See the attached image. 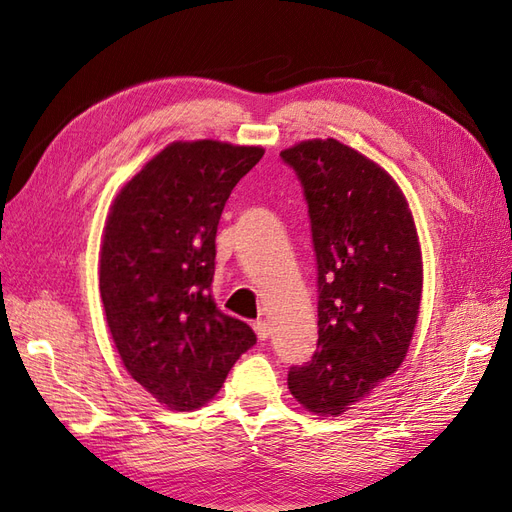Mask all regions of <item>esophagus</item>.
Returning <instances> with one entry per match:
<instances>
[{
    "label": "esophagus",
    "instance_id": "esophagus-1",
    "mask_svg": "<svg viewBox=\"0 0 512 512\" xmlns=\"http://www.w3.org/2000/svg\"><path fill=\"white\" fill-rule=\"evenodd\" d=\"M254 331H256V335H258L260 342H265V339H267V337H269V333H271L269 324H267L265 320H256V322H254Z\"/></svg>",
    "mask_w": 512,
    "mask_h": 512
}]
</instances>
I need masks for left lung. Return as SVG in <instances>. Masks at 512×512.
Instances as JSON below:
<instances>
[{"mask_svg":"<svg viewBox=\"0 0 512 512\" xmlns=\"http://www.w3.org/2000/svg\"><path fill=\"white\" fill-rule=\"evenodd\" d=\"M307 203L318 265V348L290 367L309 412L337 416L404 363L423 262L404 194L384 168L335 138L284 149Z\"/></svg>","mask_w":512,"mask_h":512,"instance_id":"obj_1","label":"left lung"}]
</instances>
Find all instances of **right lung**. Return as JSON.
<instances>
[{"label":"right lung","mask_w":512,"mask_h":512,"mask_svg":"<svg viewBox=\"0 0 512 512\" xmlns=\"http://www.w3.org/2000/svg\"><path fill=\"white\" fill-rule=\"evenodd\" d=\"M262 147L173 143L123 185L106 220L100 294L128 374L170 410L200 408L256 344L211 294L215 235Z\"/></svg>","instance_id":"1"}]
</instances>
